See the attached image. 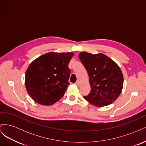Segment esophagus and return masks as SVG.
<instances>
[{
	"instance_id": "obj_1",
	"label": "esophagus",
	"mask_w": 146,
	"mask_h": 146,
	"mask_svg": "<svg viewBox=\"0 0 146 146\" xmlns=\"http://www.w3.org/2000/svg\"><path fill=\"white\" fill-rule=\"evenodd\" d=\"M80 80H78L77 82H76V85H77V86H79V85H80Z\"/></svg>"
}]
</instances>
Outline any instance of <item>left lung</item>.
<instances>
[{
    "label": "left lung",
    "mask_w": 146,
    "mask_h": 146,
    "mask_svg": "<svg viewBox=\"0 0 146 146\" xmlns=\"http://www.w3.org/2000/svg\"><path fill=\"white\" fill-rule=\"evenodd\" d=\"M78 57L87 70L91 86L90 94L83 98L98 107L111 104L122 90L123 77L120 68L103 54L83 52Z\"/></svg>",
    "instance_id": "obj_1"
}]
</instances>
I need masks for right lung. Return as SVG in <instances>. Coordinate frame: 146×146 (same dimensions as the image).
I'll use <instances>...</instances> for the list:
<instances>
[{"label": "right lung", "instance_id": "add662e5", "mask_svg": "<svg viewBox=\"0 0 146 146\" xmlns=\"http://www.w3.org/2000/svg\"><path fill=\"white\" fill-rule=\"evenodd\" d=\"M72 52H49L39 56L25 72V87L31 98L43 105H51L64 94L69 85L68 68Z\"/></svg>", "mask_w": 146, "mask_h": 146}]
</instances>
